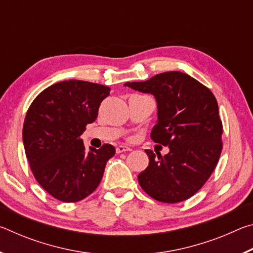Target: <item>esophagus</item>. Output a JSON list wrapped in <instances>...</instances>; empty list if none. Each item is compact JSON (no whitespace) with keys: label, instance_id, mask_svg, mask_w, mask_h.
<instances>
[{"label":"esophagus","instance_id":"obj_1","mask_svg":"<svg viewBox=\"0 0 253 253\" xmlns=\"http://www.w3.org/2000/svg\"><path fill=\"white\" fill-rule=\"evenodd\" d=\"M129 151H131V148L127 147V146H124V145H119V146L116 147L117 153H124V152H129Z\"/></svg>","mask_w":253,"mask_h":253}]
</instances>
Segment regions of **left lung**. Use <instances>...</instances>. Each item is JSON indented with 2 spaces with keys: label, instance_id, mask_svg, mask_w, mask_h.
<instances>
[{
  "label": "left lung",
  "instance_id": "obj_1",
  "mask_svg": "<svg viewBox=\"0 0 253 253\" xmlns=\"http://www.w3.org/2000/svg\"><path fill=\"white\" fill-rule=\"evenodd\" d=\"M124 85L155 97L157 123L151 137L169 148L164 156L145 151L149 164L138 175L139 185L160 202L177 203L191 198L211 176L221 155L223 128L215 97L179 71Z\"/></svg>",
  "mask_w": 253,
  "mask_h": 253
}]
</instances>
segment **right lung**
<instances>
[{"label": "right lung", "instance_id": "add662e5", "mask_svg": "<svg viewBox=\"0 0 253 253\" xmlns=\"http://www.w3.org/2000/svg\"><path fill=\"white\" fill-rule=\"evenodd\" d=\"M110 88L83 80L50 85L37 96L23 124V145L34 177L57 200L72 203L99 185L115 147L105 144L85 151L80 138L96 121Z\"/></svg>", "mask_w": 253, "mask_h": 253}]
</instances>
